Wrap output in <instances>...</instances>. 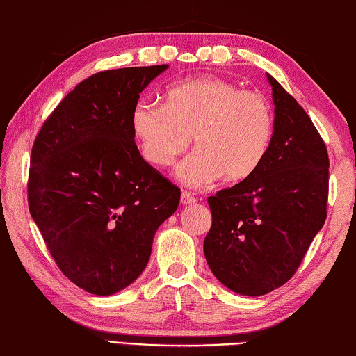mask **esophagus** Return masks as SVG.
Segmentation results:
<instances>
[{
  "label": "esophagus",
  "instance_id": "1",
  "mask_svg": "<svg viewBox=\"0 0 356 356\" xmlns=\"http://www.w3.org/2000/svg\"><path fill=\"white\" fill-rule=\"evenodd\" d=\"M197 199L193 196V194L190 191H184L182 196H180V202H182L184 205H190V204H194Z\"/></svg>",
  "mask_w": 356,
  "mask_h": 356
}]
</instances>
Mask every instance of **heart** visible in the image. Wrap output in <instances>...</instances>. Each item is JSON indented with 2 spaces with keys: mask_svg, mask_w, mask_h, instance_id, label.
Listing matches in <instances>:
<instances>
[{
  "mask_svg": "<svg viewBox=\"0 0 356 356\" xmlns=\"http://www.w3.org/2000/svg\"><path fill=\"white\" fill-rule=\"evenodd\" d=\"M273 124L266 97L213 75L174 83L165 104L142 99L131 113L143 157L160 168L176 162L193 136L197 151L179 168V177L191 186L220 176L227 182L252 176L267 156Z\"/></svg>",
  "mask_w": 356,
  "mask_h": 356,
  "instance_id": "b5f03b06",
  "label": "heart"
}]
</instances>
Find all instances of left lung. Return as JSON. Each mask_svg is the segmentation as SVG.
<instances>
[{
  "label": "left lung",
  "instance_id": "1",
  "mask_svg": "<svg viewBox=\"0 0 356 356\" xmlns=\"http://www.w3.org/2000/svg\"><path fill=\"white\" fill-rule=\"evenodd\" d=\"M275 124L252 176L208 197V266L236 293L267 295L301 266L327 218L329 154L307 113L273 76Z\"/></svg>",
  "mask_w": 356,
  "mask_h": 356
}]
</instances>
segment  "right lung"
<instances>
[{
    "mask_svg": "<svg viewBox=\"0 0 356 356\" xmlns=\"http://www.w3.org/2000/svg\"><path fill=\"white\" fill-rule=\"evenodd\" d=\"M166 67L90 75L32 146V219L63 275L92 295L117 293L142 275L157 228L179 207L180 188L140 156L131 127L140 92Z\"/></svg>",
    "mask_w": 356,
    "mask_h": 356,
    "instance_id": "1",
    "label": "right lung"
}]
</instances>
